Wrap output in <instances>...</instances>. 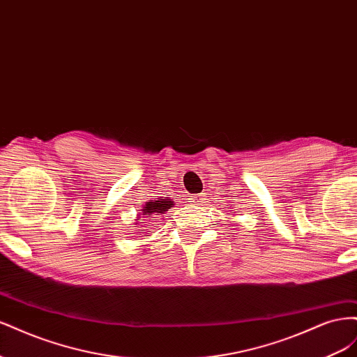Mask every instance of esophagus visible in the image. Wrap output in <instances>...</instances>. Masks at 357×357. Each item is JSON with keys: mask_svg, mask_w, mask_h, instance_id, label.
I'll list each match as a JSON object with an SVG mask.
<instances>
[{"mask_svg": "<svg viewBox=\"0 0 357 357\" xmlns=\"http://www.w3.org/2000/svg\"><path fill=\"white\" fill-rule=\"evenodd\" d=\"M189 199H190L189 202L195 204V205H201L204 202V197L202 195H192Z\"/></svg>", "mask_w": 357, "mask_h": 357, "instance_id": "34e87169", "label": "esophagus"}]
</instances>
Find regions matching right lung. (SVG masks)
Listing matches in <instances>:
<instances>
[{"label": "right lung", "mask_w": 357, "mask_h": 357, "mask_svg": "<svg viewBox=\"0 0 357 357\" xmlns=\"http://www.w3.org/2000/svg\"><path fill=\"white\" fill-rule=\"evenodd\" d=\"M171 207H174V201L169 198H158V199H150L144 204L142 208V215H138L135 220H139V218H149V215H158V214H165ZM137 225V223H135Z\"/></svg>", "instance_id": "1"}]
</instances>
